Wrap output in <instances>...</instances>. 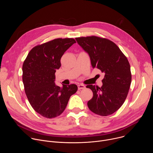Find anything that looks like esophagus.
I'll return each instance as SVG.
<instances>
[{
    "instance_id": "obj_1",
    "label": "esophagus",
    "mask_w": 153,
    "mask_h": 153,
    "mask_svg": "<svg viewBox=\"0 0 153 153\" xmlns=\"http://www.w3.org/2000/svg\"><path fill=\"white\" fill-rule=\"evenodd\" d=\"M77 88H78V90H82V89H84L85 88V86L83 85H77Z\"/></svg>"
}]
</instances>
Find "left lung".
<instances>
[{
	"label": "left lung",
	"instance_id": "left-lung-1",
	"mask_svg": "<svg viewBox=\"0 0 153 153\" xmlns=\"http://www.w3.org/2000/svg\"><path fill=\"white\" fill-rule=\"evenodd\" d=\"M78 44L88 54L92 67L105 74L101 87L88 85L93 93L87 105L94 113L110 115L124 103L131 82L130 65L126 57L110 40L94 36L76 38Z\"/></svg>",
	"mask_w": 153,
	"mask_h": 153
}]
</instances>
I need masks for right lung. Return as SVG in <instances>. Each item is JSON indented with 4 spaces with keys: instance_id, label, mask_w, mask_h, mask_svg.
<instances>
[{
    "instance_id": "add662e5",
    "label": "right lung",
    "mask_w": 153,
    "mask_h": 153,
    "mask_svg": "<svg viewBox=\"0 0 153 153\" xmlns=\"http://www.w3.org/2000/svg\"><path fill=\"white\" fill-rule=\"evenodd\" d=\"M76 42L73 38H59L37 45L24 62L22 80L27 97L43 117L51 119L60 115L77 90L75 84L60 87L54 82L62 56Z\"/></svg>"
}]
</instances>
